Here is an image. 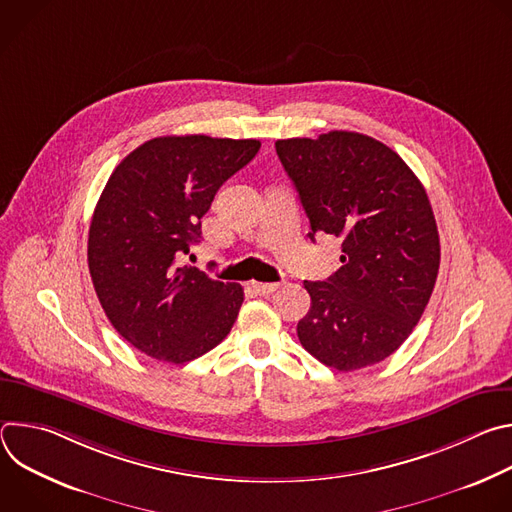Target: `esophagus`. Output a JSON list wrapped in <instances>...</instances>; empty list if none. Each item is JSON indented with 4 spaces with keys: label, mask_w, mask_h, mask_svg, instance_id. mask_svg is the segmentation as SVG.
I'll return each mask as SVG.
<instances>
[{
    "label": "esophagus",
    "mask_w": 512,
    "mask_h": 512,
    "mask_svg": "<svg viewBox=\"0 0 512 512\" xmlns=\"http://www.w3.org/2000/svg\"><path fill=\"white\" fill-rule=\"evenodd\" d=\"M251 289L255 291V294H259V296H269V294H273V291L277 289V283H259V281H253V283H251Z\"/></svg>",
    "instance_id": "esophagus-1"
}]
</instances>
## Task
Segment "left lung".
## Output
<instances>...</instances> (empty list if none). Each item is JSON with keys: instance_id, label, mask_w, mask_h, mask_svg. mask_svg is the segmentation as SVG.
Masks as SVG:
<instances>
[{"instance_id": "left-lung-1", "label": "left lung", "mask_w": 512, "mask_h": 512, "mask_svg": "<svg viewBox=\"0 0 512 512\" xmlns=\"http://www.w3.org/2000/svg\"><path fill=\"white\" fill-rule=\"evenodd\" d=\"M310 218L308 237L340 239L342 267L304 281L302 346L340 373L391 356L417 326L440 269V235L423 184L385 143L354 131L275 141Z\"/></svg>"}]
</instances>
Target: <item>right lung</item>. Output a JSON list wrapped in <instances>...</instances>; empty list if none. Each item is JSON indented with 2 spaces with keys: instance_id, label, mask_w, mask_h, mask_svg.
Wrapping results in <instances>:
<instances>
[{
  "instance_id": "1",
  "label": "right lung",
  "mask_w": 512,
  "mask_h": 512,
  "mask_svg": "<svg viewBox=\"0 0 512 512\" xmlns=\"http://www.w3.org/2000/svg\"><path fill=\"white\" fill-rule=\"evenodd\" d=\"M259 148L257 139L154 137L107 180L89 229V271L109 322L143 354L184 364L231 332L243 287L178 259L200 241L218 188Z\"/></svg>"
}]
</instances>
